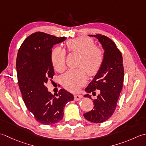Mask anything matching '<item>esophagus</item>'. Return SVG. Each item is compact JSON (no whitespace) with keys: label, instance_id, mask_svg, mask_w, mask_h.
Returning a JSON list of instances; mask_svg holds the SVG:
<instances>
[{"label":"esophagus","instance_id":"34e87169","mask_svg":"<svg viewBox=\"0 0 146 146\" xmlns=\"http://www.w3.org/2000/svg\"><path fill=\"white\" fill-rule=\"evenodd\" d=\"M82 98V96L81 95H79V94H76L74 95V100L75 101H79Z\"/></svg>","mask_w":146,"mask_h":146}]
</instances>
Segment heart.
Returning a JSON list of instances; mask_svg holds the SVG:
<instances>
[{"instance_id": "1", "label": "heart", "mask_w": 146, "mask_h": 146, "mask_svg": "<svg viewBox=\"0 0 146 146\" xmlns=\"http://www.w3.org/2000/svg\"><path fill=\"white\" fill-rule=\"evenodd\" d=\"M66 46L71 52L81 54L79 66L81 68L71 69L62 77V84L67 90L76 92L87 82V75L92 76L96 74L103 61V52L100 47L94 46L93 40L87 37H79L67 41ZM65 50L56 47L51 53V60L55 70L62 72L66 67Z\"/></svg>"}]
</instances>
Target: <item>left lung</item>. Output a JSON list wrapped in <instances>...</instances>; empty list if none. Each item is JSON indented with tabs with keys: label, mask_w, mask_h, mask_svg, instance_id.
Listing matches in <instances>:
<instances>
[{
	"label": "left lung",
	"mask_w": 146,
	"mask_h": 146,
	"mask_svg": "<svg viewBox=\"0 0 146 146\" xmlns=\"http://www.w3.org/2000/svg\"><path fill=\"white\" fill-rule=\"evenodd\" d=\"M88 36L97 38L102 44L104 53L102 66L85 89L88 94L84 96L92 100L91 95L88 93L95 94L96 90L100 91V94L93 101V109L83 115L91 122L100 123L111 117L115 110L123 84V59L120 50L109 38L102 35Z\"/></svg>",
	"instance_id": "left-lung-1"
}]
</instances>
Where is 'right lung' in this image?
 I'll return each instance as SVG.
<instances>
[{"instance_id": "add662e5", "label": "right lung", "mask_w": 146, "mask_h": 146, "mask_svg": "<svg viewBox=\"0 0 146 146\" xmlns=\"http://www.w3.org/2000/svg\"><path fill=\"white\" fill-rule=\"evenodd\" d=\"M66 39L36 32L24 41L17 53V75L23 100L36 120L44 125L59 122L65 105L74 100L73 95L64 89L53 95L45 86L55 74L52 48Z\"/></svg>"}]
</instances>
